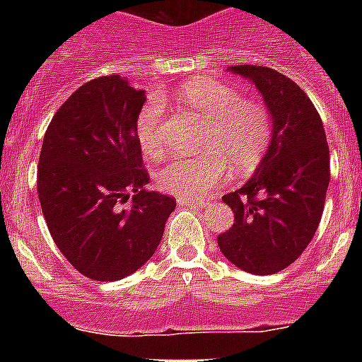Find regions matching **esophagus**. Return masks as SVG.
I'll use <instances>...</instances> for the list:
<instances>
[{"instance_id": "1", "label": "esophagus", "mask_w": 362, "mask_h": 362, "mask_svg": "<svg viewBox=\"0 0 362 362\" xmlns=\"http://www.w3.org/2000/svg\"><path fill=\"white\" fill-rule=\"evenodd\" d=\"M179 204H187V206H194V209H204L209 201H201V199H187V197H179Z\"/></svg>"}]
</instances>
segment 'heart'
<instances>
[{
    "label": "heart",
    "mask_w": 362,
    "mask_h": 362,
    "mask_svg": "<svg viewBox=\"0 0 362 362\" xmlns=\"http://www.w3.org/2000/svg\"><path fill=\"white\" fill-rule=\"evenodd\" d=\"M185 103L206 121L197 158H174L156 175L158 187L177 197L206 196L233 174L248 175L263 165L274 141V117L263 101L243 98L241 90L212 78H196L181 86ZM166 116L163 98L150 95L136 117V136L146 156L163 152Z\"/></svg>",
    "instance_id": "1"
}]
</instances>
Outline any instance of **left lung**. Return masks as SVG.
I'll return each instance as SVG.
<instances>
[{
    "label": "left lung",
    "mask_w": 362,
    "mask_h": 362,
    "mask_svg": "<svg viewBox=\"0 0 362 362\" xmlns=\"http://www.w3.org/2000/svg\"><path fill=\"white\" fill-rule=\"evenodd\" d=\"M248 78L274 117V141L245 187L223 196L233 225L217 235L221 252L241 270L270 276L312 241L330 183V150L321 116L306 92L268 66H230Z\"/></svg>",
    "instance_id": "obj_1"
}]
</instances>
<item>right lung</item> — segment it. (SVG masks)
I'll return each mask as SVG.
<instances>
[{"mask_svg": "<svg viewBox=\"0 0 362 362\" xmlns=\"http://www.w3.org/2000/svg\"><path fill=\"white\" fill-rule=\"evenodd\" d=\"M145 99L121 76H101L66 99L43 137L45 221L66 261L94 281L123 279L145 264L175 209L174 197L145 188L150 177L136 136Z\"/></svg>", "mask_w": 362, "mask_h": 362, "instance_id": "obj_1", "label": "right lung"}]
</instances>
